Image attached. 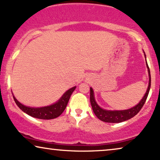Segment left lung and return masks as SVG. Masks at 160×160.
Returning a JSON list of instances; mask_svg holds the SVG:
<instances>
[{"instance_id": "1", "label": "left lung", "mask_w": 160, "mask_h": 160, "mask_svg": "<svg viewBox=\"0 0 160 160\" xmlns=\"http://www.w3.org/2000/svg\"><path fill=\"white\" fill-rule=\"evenodd\" d=\"M145 53V52H144ZM146 58V57H145ZM146 66L148 68V76H149V83L148 86V89L146 91L144 97H143L142 100H140V102L136 106L133 107V108L127 109V110H122V111H108L105 110L100 108L98 106L97 102L95 101L94 96V91L92 88H90V102L91 105H92L93 112H94V114L96 115L98 119H100V120L106 122H112V123H117V122H121L123 121L128 120L129 119L132 118L133 117H134L135 115L138 114L139 111L141 110V108H142V106H144L145 100L148 98V95L149 91H150L151 88V73H150V69H149L148 66L147 61Z\"/></svg>"}]
</instances>
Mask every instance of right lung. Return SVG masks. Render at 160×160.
Wrapping results in <instances>:
<instances>
[{
    "mask_svg": "<svg viewBox=\"0 0 160 160\" xmlns=\"http://www.w3.org/2000/svg\"><path fill=\"white\" fill-rule=\"evenodd\" d=\"M75 88L76 86H74L73 88L68 89L67 92L64 93L61 98L55 103L48 106L41 107V108H32V107L26 106L21 104L19 101H18L17 99L14 96L13 98L17 106L23 112L29 114V116L35 117V118L42 119V120H51V119L57 118L64 112L68 104V100H69L71 95H72Z\"/></svg>",
    "mask_w": 160,
    "mask_h": 160,
    "instance_id": "add662e5",
    "label": "right lung"
}]
</instances>
